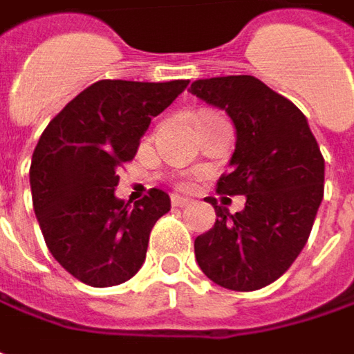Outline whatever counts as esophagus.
<instances>
[{
	"mask_svg": "<svg viewBox=\"0 0 354 354\" xmlns=\"http://www.w3.org/2000/svg\"><path fill=\"white\" fill-rule=\"evenodd\" d=\"M190 204L188 198H182V196H172V206L174 207H186Z\"/></svg>",
	"mask_w": 354,
	"mask_h": 354,
	"instance_id": "esophagus-1",
	"label": "esophagus"
}]
</instances>
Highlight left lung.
Returning a JSON list of instances; mask_svg holds the SVG:
<instances>
[{
    "label": "left lung",
    "mask_w": 354,
    "mask_h": 354,
    "mask_svg": "<svg viewBox=\"0 0 354 354\" xmlns=\"http://www.w3.org/2000/svg\"><path fill=\"white\" fill-rule=\"evenodd\" d=\"M190 93L234 120L232 170L216 190L245 196L236 214L206 200L218 218L194 241L196 261L225 289H261L291 268L309 239L325 188L323 154L299 109L252 75L200 79Z\"/></svg>",
    "instance_id": "obj_1"
}]
</instances>
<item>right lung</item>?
Segmentation results:
<instances>
[{"mask_svg": "<svg viewBox=\"0 0 354 354\" xmlns=\"http://www.w3.org/2000/svg\"><path fill=\"white\" fill-rule=\"evenodd\" d=\"M186 86L104 79L79 93L41 134L29 168L33 209L49 252L79 281L111 287L142 268L170 198L150 188L134 206L118 200V170L134 158L152 116Z\"/></svg>", "mask_w": 354, "mask_h": 354, "instance_id": "obj_1", "label": "right lung"}]
</instances>
